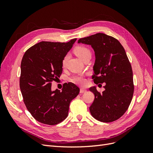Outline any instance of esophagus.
<instances>
[{"label": "esophagus", "mask_w": 153, "mask_h": 153, "mask_svg": "<svg viewBox=\"0 0 153 153\" xmlns=\"http://www.w3.org/2000/svg\"><path fill=\"white\" fill-rule=\"evenodd\" d=\"M86 92V90L84 89H80V93H84V92Z\"/></svg>", "instance_id": "obj_1"}]
</instances>
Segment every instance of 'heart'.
<instances>
[{
	"instance_id": "b5f03b06",
	"label": "heart",
	"mask_w": 153,
	"mask_h": 153,
	"mask_svg": "<svg viewBox=\"0 0 153 153\" xmlns=\"http://www.w3.org/2000/svg\"><path fill=\"white\" fill-rule=\"evenodd\" d=\"M74 52H75V54L77 55L78 57H79L82 61H84V60L87 58L91 57V51L89 48L85 47V46H77L74 49ZM68 59V55L66 54L65 56H64L62 59V67H64L66 66L67 61ZM71 82L74 83L75 84L78 85H84L85 84V79L84 78V76L82 75H78L73 76L70 79Z\"/></svg>"
}]
</instances>
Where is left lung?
<instances>
[{
	"mask_svg": "<svg viewBox=\"0 0 153 153\" xmlns=\"http://www.w3.org/2000/svg\"><path fill=\"white\" fill-rule=\"evenodd\" d=\"M78 43L90 45L94 49L92 78L96 84L105 83L101 93L95 87L90 88L94 94L89 107L92 116L103 123L116 121L128 110L134 92L133 71L125 50L117 39L103 33L80 38Z\"/></svg>",
	"mask_w": 153,
	"mask_h": 153,
	"instance_id": "obj_1",
	"label": "left lung"
}]
</instances>
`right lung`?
<instances>
[{
	"label": "right lung",
	"instance_id": "1",
	"mask_svg": "<svg viewBox=\"0 0 153 153\" xmlns=\"http://www.w3.org/2000/svg\"><path fill=\"white\" fill-rule=\"evenodd\" d=\"M76 38L67 43L41 41L25 52L21 62L20 87L24 102L36 121L55 125L63 121L70 102L79 94L73 83L65 84L62 91L52 90V82L62 72V61Z\"/></svg>",
	"mask_w": 153,
	"mask_h": 153
}]
</instances>
